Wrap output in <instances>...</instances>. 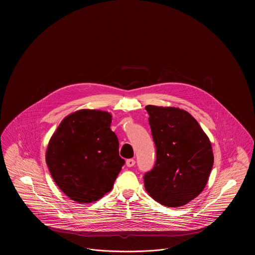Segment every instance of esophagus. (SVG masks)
Returning a JSON list of instances; mask_svg holds the SVG:
<instances>
[{"instance_id": "esophagus-1", "label": "esophagus", "mask_w": 255, "mask_h": 255, "mask_svg": "<svg viewBox=\"0 0 255 255\" xmlns=\"http://www.w3.org/2000/svg\"><path fill=\"white\" fill-rule=\"evenodd\" d=\"M126 165H127L128 167H133V166L135 165V160H133V159H128L127 162H126Z\"/></svg>"}]
</instances>
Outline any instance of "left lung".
Listing matches in <instances>:
<instances>
[{
	"instance_id": "1",
	"label": "left lung",
	"mask_w": 255,
	"mask_h": 255,
	"mask_svg": "<svg viewBox=\"0 0 255 255\" xmlns=\"http://www.w3.org/2000/svg\"><path fill=\"white\" fill-rule=\"evenodd\" d=\"M145 109L157 157L144 176L146 191L162 205L183 206L207 184L214 163L211 142L188 112L153 105Z\"/></svg>"
}]
</instances>
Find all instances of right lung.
I'll return each mask as SVG.
<instances>
[{
  "mask_svg": "<svg viewBox=\"0 0 255 255\" xmlns=\"http://www.w3.org/2000/svg\"><path fill=\"white\" fill-rule=\"evenodd\" d=\"M111 123L109 112L78 110L61 122L49 140L46 163L51 176L77 203L102 198L113 188L125 164Z\"/></svg>",
  "mask_w": 255,
  "mask_h": 255,
  "instance_id": "1",
  "label": "right lung"
}]
</instances>
